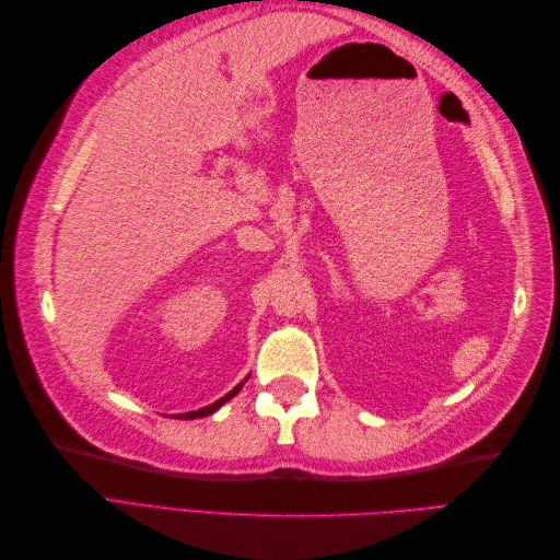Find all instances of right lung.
Wrapping results in <instances>:
<instances>
[{"mask_svg": "<svg viewBox=\"0 0 560 560\" xmlns=\"http://www.w3.org/2000/svg\"><path fill=\"white\" fill-rule=\"evenodd\" d=\"M249 378V376H247ZM245 378V381H247ZM245 381H241L238 385H235L233 389H231V393H226L222 399H217L214 404H210V406H202V409H198V411H189V413H179L177 418H184V420H194V418H206V416H210V413H214L217 409H222V406L229 401V399H233L235 395H238L241 393V389H243V385H245Z\"/></svg>", "mask_w": 560, "mask_h": 560, "instance_id": "1", "label": "right lung"}]
</instances>
